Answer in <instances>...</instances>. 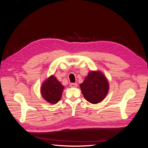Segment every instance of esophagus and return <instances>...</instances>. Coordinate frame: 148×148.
<instances>
[{
	"label": "esophagus",
	"mask_w": 148,
	"mask_h": 148,
	"mask_svg": "<svg viewBox=\"0 0 148 148\" xmlns=\"http://www.w3.org/2000/svg\"><path fill=\"white\" fill-rule=\"evenodd\" d=\"M78 86V84L77 83H71L70 84V86L71 88H77Z\"/></svg>",
	"instance_id": "1"
}]
</instances>
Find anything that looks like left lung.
I'll return each mask as SVG.
<instances>
[{"label": "left lung", "instance_id": "obj_1", "mask_svg": "<svg viewBox=\"0 0 148 148\" xmlns=\"http://www.w3.org/2000/svg\"><path fill=\"white\" fill-rule=\"evenodd\" d=\"M80 88L85 99L92 104H96L106 96L109 91V83L100 71H91L80 84Z\"/></svg>", "mask_w": 148, "mask_h": 148}]
</instances>
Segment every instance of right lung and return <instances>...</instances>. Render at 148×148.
<instances>
[{
  "mask_svg": "<svg viewBox=\"0 0 148 148\" xmlns=\"http://www.w3.org/2000/svg\"><path fill=\"white\" fill-rule=\"evenodd\" d=\"M64 89V86L54 76H51L42 84L41 95L48 102L55 104L60 99Z\"/></svg>",
  "mask_w": 148,
  "mask_h": 148,
  "instance_id": "right-lung-1",
  "label": "right lung"
}]
</instances>
